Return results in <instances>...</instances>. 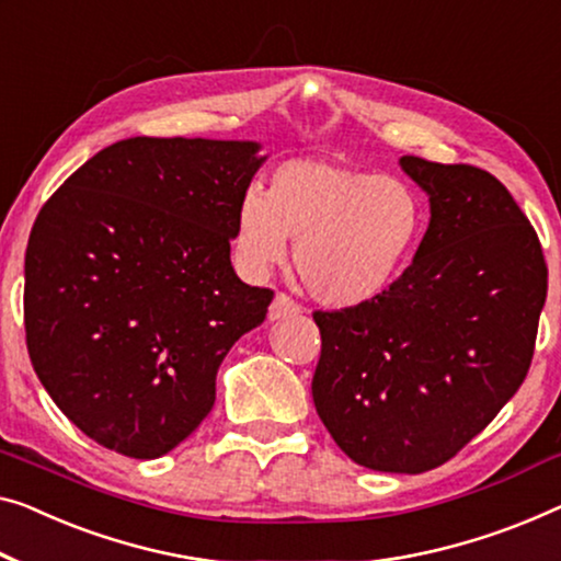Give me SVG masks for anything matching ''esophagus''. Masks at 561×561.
<instances>
[{"label":"esophagus","instance_id":"esophagus-1","mask_svg":"<svg viewBox=\"0 0 561 561\" xmlns=\"http://www.w3.org/2000/svg\"><path fill=\"white\" fill-rule=\"evenodd\" d=\"M299 312V305L295 302V299H289L287 295H277L274 297V302L270 305V312H266V317H270V322H277V320H284V317H291Z\"/></svg>","mask_w":561,"mask_h":561}]
</instances>
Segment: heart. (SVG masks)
Listing matches in <instances>:
<instances>
[{
  "label": "heart",
  "mask_w": 561,
  "mask_h": 561,
  "mask_svg": "<svg viewBox=\"0 0 561 561\" xmlns=\"http://www.w3.org/2000/svg\"><path fill=\"white\" fill-rule=\"evenodd\" d=\"M423 233V204L396 175H375L330 158H295L270 188H247L233 249L252 277H266L295 244V266L317 302L360 309L396 287Z\"/></svg>",
  "instance_id": "heart-1"
}]
</instances>
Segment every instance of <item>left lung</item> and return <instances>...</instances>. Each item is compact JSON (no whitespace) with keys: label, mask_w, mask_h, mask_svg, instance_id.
Masks as SVG:
<instances>
[{"label":"left lung","mask_w":561,"mask_h":561,"mask_svg":"<svg viewBox=\"0 0 561 561\" xmlns=\"http://www.w3.org/2000/svg\"><path fill=\"white\" fill-rule=\"evenodd\" d=\"M400 169L428 196L425 237L386 297L314 312V408L355 463L423 473L486 428L526 378L547 264L494 175L417 156Z\"/></svg>","instance_id":"obj_1"}]
</instances>
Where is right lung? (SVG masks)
Returning <instances> with one entry per match:
<instances>
[{"mask_svg": "<svg viewBox=\"0 0 561 561\" xmlns=\"http://www.w3.org/2000/svg\"><path fill=\"white\" fill-rule=\"evenodd\" d=\"M256 140L128 138L42 206L24 256L30 360L100 446L161 458L216 400V373L259 328L272 289L231 266L239 198L270 156Z\"/></svg>", "mask_w": 561, "mask_h": 561, "instance_id": "obj_1", "label": "right lung"}]
</instances>
